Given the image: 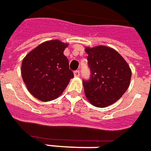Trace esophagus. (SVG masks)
<instances>
[{
    "instance_id": "34e87169",
    "label": "esophagus",
    "mask_w": 151,
    "mask_h": 151,
    "mask_svg": "<svg viewBox=\"0 0 151 151\" xmlns=\"http://www.w3.org/2000/svg\"><path fill=\"white\" fill-rule=\"evenodd\" d=\"M74 75H75V76H76V77L80 76H81V72H80V70H75V71H74Z\"/></svg>"
}]
</instances>
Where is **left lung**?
<instances>
[{
    "label": "left lung",
    "instance_id": "left-lung-1",
    "mask_svg": "<svg viewBox=\"0 0 151 151\" xmlns=\"http://www.w3.org/2000/svg\"><path fill=\"white\" fill-rule=\"evenodd\" d=\"M90 77L83 80L86 98L97 107H106L118 101L130 84L132 72L115 50L106 46L86 48Z\"/></svg>",
    "mask_w": 151,
    "mask_h": 151
}]
</instances>
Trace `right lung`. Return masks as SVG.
<instances>
[{
	"label": "right lung",
	"mask_w": 151,
	"mask_h": 151,
	"mask_svg": "<svg viewBox=\"0 0 151 151\" xmlns=\"http://www.w3.org/2000/svg\"><path fill=\"white\" fill-rule=\"evenodd\" d=\"M67 44L58 40L40 44L22 63V80L32 94L42 101L54 100L74 77L69 61L63 54Z\"/></svg>",
	"instance_id": "1"
}]
</instances>
